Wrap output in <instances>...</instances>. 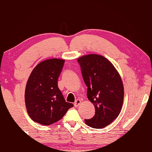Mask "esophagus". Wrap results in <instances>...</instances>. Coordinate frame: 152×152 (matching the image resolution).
<instances>
[{
    "mask_svg": "<svg viewBox=\"0 0 152 152\" xmlns=\"http://www.w3.org/2000/svg\"><path fill=\"white\" fill-rule=\"evenodd\" d=\"M80 103H81V101L80 99H77V100H76V101H75V102H74V107H78L80 104Z\"/></svg>",
    "mask_w": 152,
    "mask_h": 152,
    "instance_id": "34e87169",
    "label": "esophagus"
}]
</instances>
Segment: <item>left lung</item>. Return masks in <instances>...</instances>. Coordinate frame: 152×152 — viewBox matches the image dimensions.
I'll return each instance as SVG.
<instances>
[{
  "label": "left lung",
  "instance_id": "obj_1",
  "mask_svg": "<svg viewBox=\"0 0 152 152\" xmlns=\"http://www.w3.org/2000/svg\"><path fill=\"white\" fill-rule=\"evenodd\" d=\"M87 96L95 108L94 116L85 119L87 125L101 129L110 124L119 115L124 97L120 75L107 58L89 54L78 59Z\"/></svg>",
  "mask_w": 152,
  "mask_h": 152
}]
</instances>
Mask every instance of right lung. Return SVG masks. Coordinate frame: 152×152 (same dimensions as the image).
Returning a JSON list of instances; mask_svg holds the SVG:
<instances>
[{"label": "right lung", "instance_id": "obj_1", "mask_svg": "<svg viewBox=\"0 0 152 152\" xmlns=\"http://www.w3.org/2000/svg\"><path fill=\"white\" fill-rule=\"evenodd\" d=\"M60 59L40 62L28 79L25 101L29 117L35 122L50 125L58 121L73 104L66 102L58 86V80L64 64Z\"/></svg>", "mask_w": 152, "mask_h": 152}]
</instances>
